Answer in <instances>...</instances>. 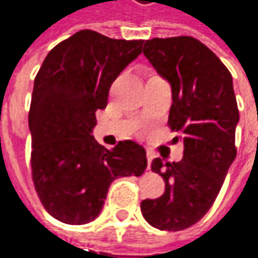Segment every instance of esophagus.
Wrapping results in <instances>:
<instances>
[{
	"label": "esophagus",
	"instance_id": "esophagus-1",
	"mask_svg": "<svg viewBox=\"0 0 258 258\" xmlns=\"http://www.w3.org/2000/svg\"><path fill=\"white\" fill-rule=\"evenodd\" d=\"M152 158H154V152H152L151 149H147V160H148V167L151 165V161H152Z\"/></svg>",
	"mask_w": 258,
	"mask_h": 258
}]
</instances>
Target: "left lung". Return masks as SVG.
<instances>
[{
    "mask_svg": "<svg viewBox=\"0 0 258 258\" xmlns=\"http://www.w3.org/2000/svg\"><path fill=\"white\" fill-rule=\"evenodd\" d=\"M144 55L173 91L168 126L183 139V160L155 158L151 168L164 178L165 191L145 199L141 211L149 225L181 231L211 209L228 168L237 157L239 120L232 75L212 50L190 36L151 39Z\"/></svg>",
    "mask_w": 258,
    "mask_h": 258,
    "instance_id": "1",
    "label": "left lung"
}]
</instances>
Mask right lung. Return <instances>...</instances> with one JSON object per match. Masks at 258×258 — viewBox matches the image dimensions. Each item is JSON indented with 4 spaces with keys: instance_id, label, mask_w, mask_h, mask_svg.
Here are the masks:
<instances>
[{
    "instance_id": "add662e5",
    "label": "right lung",
    "mask_w": 258,
    "mask_h": 258,
    "mask_svg": "<svg viewBox=\"0 0 258 258\" xmlns=\"http://www.w3.org/2000/svg\"><path fill=\"white\" fill-rule=\"evenodd\" d=\"M142 43L80 30L47 53L34 78L33 183L43 208L63 224L94 221L111 181L147 168L139 144L120 141L109 151L91 135L96 111L107 106L113 81L141 55Z\"/></svg>"
}]
</instances>
